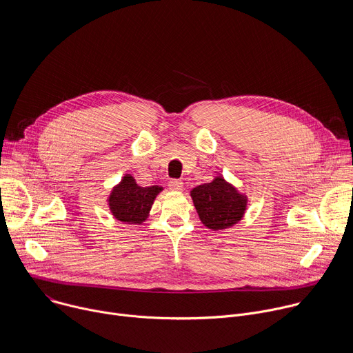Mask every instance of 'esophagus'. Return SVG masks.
<instances>
[{"instance_id": "1", "label": "esophagus", "mask_w": 353, "mask_h": 353, "mask_svg": "<svg viewBox=\"0 0 353 353\" xmlns=\"http://www.w3.org/2000/svg\"><path fill=\"white\" fill-rule=\"evenodd\" d=\"M169 185H170L172 190H176V191L183 190V181L181 180H170Z\"/></svg>"}]
</instances>
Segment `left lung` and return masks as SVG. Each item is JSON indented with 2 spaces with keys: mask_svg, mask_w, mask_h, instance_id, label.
<instances>
[{
  "mask_svg": "<svg viewBox=\"0 0 353 353\" xmlns=\"http://www.w3.org/2000/svg\"><path fill=\"white\" fill-rule=\"evenodd\" d=\"M190 196L203 225L212 231L232 228L243 218L249 201L246 194L221 174L211 183L194 187Z\"/></svg>",
  "mask_w": 353,
  "mask_h": 353,
  "instance_id": "left-lung-1",
  "label": "left lung"
}]
</instances>
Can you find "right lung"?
<instances>
[{
	"label": "right lung",
	"instance_id": "obj_1",
	"mask_svg": "<svg viewBox=\"0 0 353 353\" xmlns=\"http://www.w3.org/2000/svg\"><path fill=\"white\" fill-rule=\"evenodd\" d=\"M162 185L142 187L137 183L134 176L123 174L121 181L112 187L107 199L108 208L115 219L123 223H138L141 225L149 216L150 208L162 193Z\"/></svg>",
	"mask_w": 353,
	"mask_h": 353
}]
</instances>
